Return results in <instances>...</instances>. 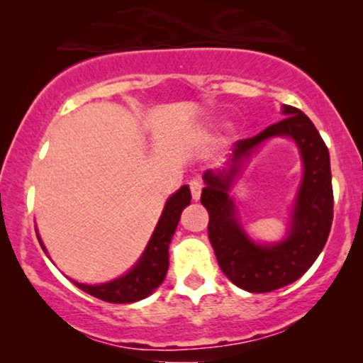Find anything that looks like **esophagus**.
Returning <instances> with one entry per match:
<instances>
[{
  "label": "esophagus",
  "instance_id": "esophagus-1",
  "mask_svg": "<svg viewBox=\"0 0 363 363\" xmlns=\"http://www.w3.org/2000/svg\"><path fill=\"white\" fill-rule=\"evenodd\" d=\"M201 188H203L201 182H198V180H193V182H190L191 196H193V200H195V201L200 200V196H201Z\"/></svg>",
  "mask_w": 363,
  "mask_h": 363
}]
</instances>
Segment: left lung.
<instances>
[{
	"label": "left lung",
	"mask_w": 363,
	"mask_h": 363,
	"mask_svg": "<svg viewBox=\"0 0 363 363\" xmlns=\"http://www.w3.org/2000/svg\"><path fill=\"white\" fill-rule=\"evenodd\" d=\"M282 116L256 137L236 142L226 168L203 175L201 203L210 215L208 238L218 264L233 284L247 292H271L299 279L324 250L334 218L330 157L320 133L299 108L282 106ZM276 136L296 143L305 172L286 236L261 245L242 228L229 191L257 148Z\"/></svg>",
	"instance_id": "left-lung-1"
}]
</instances>
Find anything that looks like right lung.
I'll return each instance as SVG.
<instances>
[{"instance_id":"right-lung-1","label":"right lung","mask_w":363,"mask_h":363,"mask_svg":"<svg viewBox=\"0 0 363 363\" xmlns=\"http://www.w3.org/2000/svg\"><path fill=\"white\" fill-rule=\"evenodd\" d=\"M190 201L191 193L188 185H183L180 190L168 198L145 251L142 252L137 264L123 276L111 282H104V284H84L71 277L67 279L87 294L106 302H112V304H128V302L145 299L165 279L168 271V246L175 235L182 211L190 205ZM38 240L44 252H48L39 235Z\"/></svg>"}]
</instances>
